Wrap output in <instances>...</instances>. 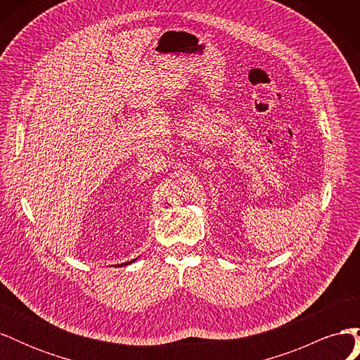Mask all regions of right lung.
I'll list each match as a JSON object with an SVG mask.
<instances>
[{"mask_svg": "<svg viewBox=\"0 0 360 360\" xmlns=\"http://www.w3.org/2000/svg\"><path fill=\"white\" fill-rule=\"evenodd\" d=\"M135 259H136V258H135ZM135 259H132V261H127V263H124V264H122V266H127V264H130V263H134Z\"/></svg>", "mask_w": 360, "mask_h": 360, "instance_id": "right-lung-1", "label": "right lung"}]
</instances>
